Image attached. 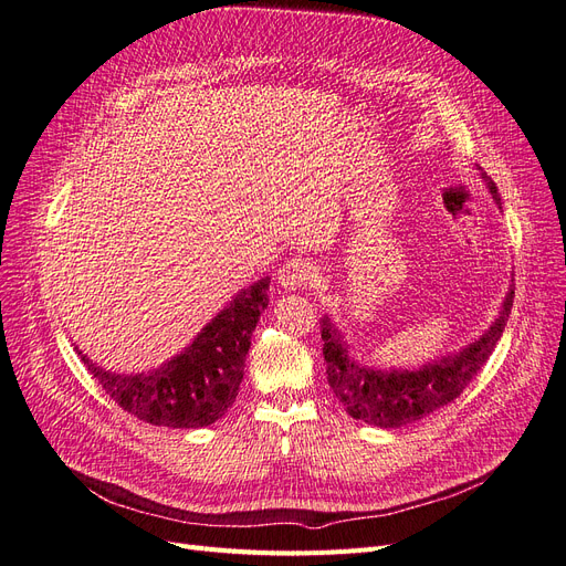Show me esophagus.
Returning <instances> with one entry per match:
<instances>
[{
    "instance_id": "1",
    "label": "esophagus",
    "mask_w": 566,
    "mask_h": 566,
    "mask_svg": "<svg viewBox=\"0 0 566 566\" xmlns=\"http://www.w3.org/2000/svg\"><path fill=\"white\" fill-rule=\"evenodd\" d=\"M312 279V266L304 260H287L283 269L279 271V283L285 290H297L304 287Z\"/></svg>"
}]
</instances>
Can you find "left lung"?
Segmentation results:
<instances>
[{
  "label": "left lung",
  "instance_id": "obj_1",
  "mask_svg": "<svg viewBox=\"0 0 566 566\" xmlns=\"http://www.w3.org/2000/svg\"><path fill=\"white\" fill-rule=\"evenodd\" d=\"M479 172H482L495 205L501 208L499 188L482 167ZM512 300H515V290L510 285L499 318L491 323L484 335H479V339L465 349L441 356L418 370H385L358 364L337 325L325 314L321 318V339L328 385L354 420H364L375 427H403L427 418L437 408L460 397L462 389L489 361L505 331Z\"/></svg>",
  "mask_w": 566,
  "mask_h": 566
}]
</instances>
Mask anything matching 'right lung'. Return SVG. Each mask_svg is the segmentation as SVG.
<instances>
[{
    "label": "right lung",
    "instance_id": "right-lung-1",
    "mask_svg": "<svg viewBox=\"0 0 566 566\" xmlns=\"http://www.w3.org/2000/svg\"><path fill=\"white\" fill-rule=\"evenodd\" d=\"M264 276L241 290L191 345L148 373H113L80 358L108 397L134 418L172 430H196L219 420L233 406L243 382L245 354L260 314L269 304Z\"/></svg>",
    "mask_w": 566,
    "mask_h": 566
}]
</instances>
